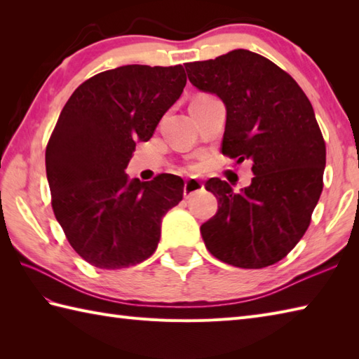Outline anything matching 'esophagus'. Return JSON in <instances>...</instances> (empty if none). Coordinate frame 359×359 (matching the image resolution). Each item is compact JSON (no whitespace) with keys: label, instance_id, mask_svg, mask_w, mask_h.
Instances as JSON below:
<instances>
[{"label":"esophagus","instance_id":"obj_1","mask_svg":"<svg viewBox=\"0 0 359 359\" xmlns=\"http://www.w3.org/2000/svg\"><path fill=\"white\" fill-rule=\"evenodd\" d=\"M201 189H203V184H202V182H201L199 179L191 177V179H188V180L185 182L184 196L188 199V197H191V196L196 194L197 191H201Z\"/></svg>","mask_w":359,"mask_h":359}]
</instances>
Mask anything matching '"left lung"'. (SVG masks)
<instances>
[{"mask_svg":"<svg viewBox=\"0 0 359 359\" xmlns=\"http://www.w3.org/2000/svg\"><path fill=\"white\" fill-rule=\"evenodd\" d=\"M185 69L193 86L225 104L222 152L250 160L255 174L239 193L220 179L205 184L217 199L216 216L201 226L205 245L239 269L276 264L307 231L323 193L325 143L313 106L285 71L251 50Z\"/></svg>","mask_w":359,"mask_h":359,"instance_id":"1","label":"left lung"}]
</instances>
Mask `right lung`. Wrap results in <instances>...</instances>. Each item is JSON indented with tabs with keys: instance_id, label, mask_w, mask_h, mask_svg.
Masks as SVG:
<instances>
[{
	"instance_id": "obj_1",
	"label": "right lung",
	"mask_w": 359,
	"mask_h": 359,
	"mask_svg": "<svg viewBox=\"0 0 359 359\" xmlns=\"http://www.w3.org/2000/svg\"><path fill=\"white\" fill-rule=\"evenodd\" d=\"M185 85L182 65L120 66L81 83L60 114L46 148L53 215L72 248L97 269L148 259L163 216L184 197L179 175L140 182L125 168Z\"/></svg>"
}]
</instances>
